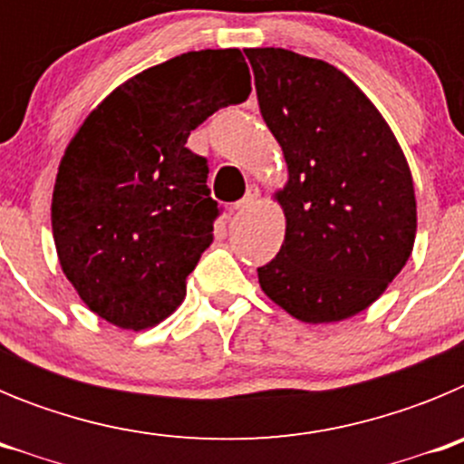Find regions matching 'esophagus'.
Masks as SVG:
<instances>
[{
    "mask_svg": "<svg viewBox=\"0 0 464 464\" xmlns=\"http://www.w3.org/2000/svg\"><path fill=\"white\" fill-rule=\"evenodd\" d=\"M257 197H260V190H257L256 186L248 188V192H246L244 199H239V202L235 204V211H246V208H251L253 204L257 202Z\"/></svg>",
    "mask_w": 464,
    "mask_h": 464,
    "instance_id": "34e87169",
    "label": "esophagus"
}]
</instances>
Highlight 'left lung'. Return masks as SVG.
I'll return each instance as SVG.
<instances>
[{
    "mask_svg": "<svg viewBox=\"0 0 464 464\" xmlns=\"http://www.w3.org/2000/svg\"><path fill=\"white\" fill-rule=\"evenodd\" d=\"M260 113L288 165L274 192L281 251L257 269L262 293L302 323L372 306L407 265L416 192L381 111L337 67L285 48H244Z\"/></svg>",
    "mask_w": 464,
    "mask_h": 464,
    "instance_id": "8db88e82",
    "label": "left lung"
}]
</instances>
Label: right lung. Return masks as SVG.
<instances>
[{"mask_svg":"<svg viewBox=\"0 0 464 464\" xmlns=\"http://www.w3.org/2000/svg\"><path fill=\"white\" fill-rule=\"evenodd\" d=\"M248 94L239 48L183 53L106 94L67 143L53 239L64 276L106 323L149 330L181 306L218 216L207 160L186 141L213 111Z\"/></svg>","mask_w":464,"mask_h":464,"instance_id":"add662e5","label":"right lung"}]
</instances>
